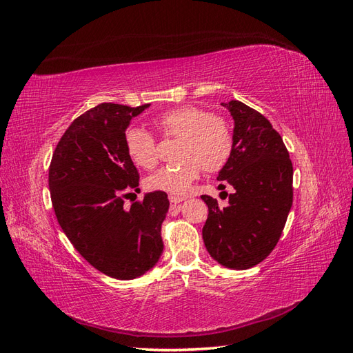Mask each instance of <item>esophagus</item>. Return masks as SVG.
<instances>
[{
  "instance_id": "1",
  "label": "esophagus",
  "mask_w": 353,
  "mask_h": 353,
  "mask_svg": "<svg viewBox=\"0 0 353 353\" xmlns=\"http://www.w3.org/2000/svg\"><path fill=\"white\" fill-rule=\"evenodd\" d=\"M185 199H186L185 196H174V195H171V196H170V204H171V207H176L177 204L183 203Z\"/></svg>"
}]
</instances>
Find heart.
Segmentation results:
<instances>
[{
    "instance_id": "1",
    "label": "heart",
    "mask_w": 353,
    "mask_h": 353,
    "mask_svg": "<svg viewBox=\"0 0 353 353\" xmlns=\"http://www.w3.org/2000/svg\"><path fill=\"white\" fill-rule=\"evenodd\" d=\"M157 127L165 136L182 137L180 159L183 163L159 168L148 177V186L171 195H185L199 177L201 170L217 171L232 154V133L225 119L211 117L196 106L176 108L159 115ZM128 157L139 167L150 170L158 163L155 137L142 127H132L125 133Z\"/></svg>"
}]
</instances>
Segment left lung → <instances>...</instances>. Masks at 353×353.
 Listing matches in <instances>:
<instances>
[{"label":"left lung","mask_w":353,"mask_h":353,"mask_svg":"<svg viewBox=\"0 0 353 353\" xmlns=\"http://www.w3.org/2000/svg\"><path fill=\"white\" fill-rule=\"evenodd\" d=\"M221 106L234 119V145L217 180L235 192L225 208L201 196L208 207L203 239L219 265L245 270L263 261L283 234L293 205V164L283 137L263 115L238 100Z\"/></svg>","instance_id":"left-lung-1"}]
</instances>
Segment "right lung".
<instances>
[{
  "label": "right lung",
  "mask_w": 353,
  "mask_h": 353,
  "mask_svg": "<svg viewBox=\"0 0 353 353\" xmlns=\"http://www.w3.org/2000/svg\"><path fill=\"white\" fill-rule=\"evenodd\" d=\"M149 106L102 103L87 110L60 139L48 171L65 235L93 268L123 281L145 275L164 250L161 225L170 207L167 194L148 192L130 208L123 199L139 186L125 132Z\"/></svg>",
  "instance_id": "add662e5"
}]
</instances>
